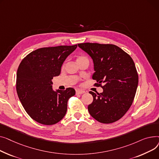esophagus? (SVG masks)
Here are the masks:
<instances>
[{"label": "esophagus", "instance_id": "obj_1", "mask_svg": "<svg viewBox=\"0 0 159 159\" xmlns=\"http://www.w3.org/2000/svg\"><path fill=\"white\" fill-rule=\"evenodd\" d=\"M85 92L84 90H76V94H83V93H85Z\"/></svg>", "mask_w": 159, "mask_h": 159}]
</instances>
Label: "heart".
Masks as SVG:
<instances>
[{
    "mask_svg": "<svg viewBox=\"0 0 159 159\" xmlns=\"http://www.w3.org/2000/svg\"><path fill=\"white\" fill-rule=\"evenodd\" d=\"M76 61L77 63L79 64L80 63H82L83 62H89V60L88 58L87 57H86L85 55H83V54H80V55H78V57H76ZM65 63H64L62 66H61V69H64L65 67Z\"/></svg>",
    "mask_w": 159,
    "mask_h": 159,
    "instance_id": "1",
    "label": "heart"
}]
</instances>
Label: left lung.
I'll list each match as a JSON object with an SVG mask.
<instances>
[{"label": "left lung", "mask_w": 159, "mask_h": 159, "mask_svg": "<svg viewBox=\"0 0 159 159\" xmlns=\"http://www.w3.org/2000/svg\"><path fill=\"white\" fill-rule=\"evenodd\" d=\"M94 61V85L103 92L90 91L93 101L88 106L90 116L99 122L110 124L122 117L134 101L139 76L134 60L117 45L98 43L78 44ZM104 84L102 85V83Z\"/></svg>", "instance_id": "left-lung-1"}]
</instances>
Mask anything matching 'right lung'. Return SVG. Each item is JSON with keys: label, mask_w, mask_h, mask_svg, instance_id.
I'll use <instances>...</instances> for the list:
<instances>
[{"label": "right lung", "mask_w": 159, "mask_h": 159, "mask_svg": "<svg viewBox=\"0 0 159 159\" xmlns=\"http://www.w3.org/2000/svg\"><path fill=\"white\" fill-rule=\"evenodd\" d=\"M77 45L43 48L32 51L22 60L16 73V89L25 111L33 120L52 125L66 114L67 101L75 90H52L51 80L60 75L63 61Z\"/></svg>", "instance_id": "right-lung-1"}]
</instances>
